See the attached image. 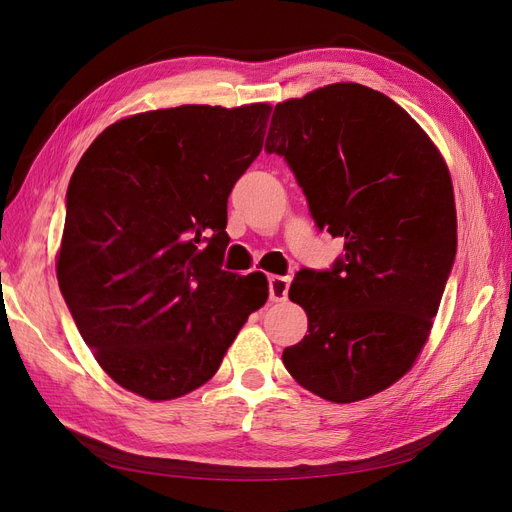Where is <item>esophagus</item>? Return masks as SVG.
I'll use <instances>...</instances> for the list:
<instances>
[{
    "label": "esophagus",
    "instance_id": "1",
    "mask_svg": "<svg viewBox=\"0 0 512 512\" xmlns=\"http://www.w3.org/2000/svg\"><path fill=\"white\" fill-rule=\"evenodd\" d=\"M268 292L272 303H283L287 298V292H290V277H270Z\"/></svg>",
    "mask_w": 512,
    "mask_h": 512
}]
</instances>
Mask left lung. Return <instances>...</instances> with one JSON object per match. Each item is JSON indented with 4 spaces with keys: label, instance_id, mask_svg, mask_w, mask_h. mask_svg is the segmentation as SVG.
<instances>
[{
    "label": "left lung",
    "instance_id": "left-lung-1",
    "mask_svg": "<svg viewBox=\"0 0 512 512\" xmlns=\"http://www.w3.org/2000/svg\"><path fill=\"white\" fill-rule=\"evenodd\" d=\"M266 151L292 168L320 231L344 238L329 270H300L290 300L309 329L283 350L296 381L357 402L411 370L456 257L452 179L396 101L331 84L272 112Z\"/></svg>",
    "mask_w": 512,
    "mask_h": 512
}]
</instances>
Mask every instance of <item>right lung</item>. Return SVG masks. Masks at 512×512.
<instances>
[{"mask_svg": "<svg viewBox=\"0 0 512 512\" xmlns=\"http://www.w3.org/2000/svg\"><path fill=\"white\" fill-rule=\"evenodd\" d=\"M268 116V103L136 114L99 134L75 168L60 292L101 368L142 398L207 383L268 300L261 272L222 270L227 199Z\"/></svg>", "mask_w": 512, "mask_h": 512, "instance_id": "obj_1", "label": "right lung"}]
</instances>
